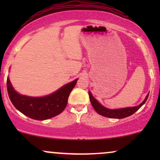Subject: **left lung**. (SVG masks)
Returning a JSON list of instances; mask_svg holds the SVG:
<instances>
[{"label":"left lung","instance_id":"left-lung-1","mask_svg":"<svg viewBox=\"0 0 160 160\" xmlns=\"http://www.w3.org/2000/svg\"><path fill=\"white\" fill-rule=\"evenodd\" d=\"M89 99H90V102L92 107L94 108L95 111L98 113V114L103 116V117H109V118H113V119H122L125 117H127L128 116L132 115L134 113H135L140 108L141 106L146 102L147 99L148 98V95L149 93L147 95L146 98L144 100V102L142 103L139 104V105L135 106V107H130V108H120V109H109V108H104V106H102L98 101L95 99L94 97L92 96V93L90 92H89Z\"/></svg>","mask_w":160,"mask_h":160}]
</instances>
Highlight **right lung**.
Returning <instances> with one entry per match:
<instances>
[{"label": "right lung", "instance_id": "1", "mask_svg": "<svg viewBox=\"0 0 160 160\" xmlns=\"http://www.w3.org/2000/svg\"><path fill=\"white\" fill-rule=\"evenodd\" d=\"M78 79L69 82L52 94L43 97H30L20 95L12 87L9 78L7 87L9 97L18 111L30 118L44 120L56 117L65 110L68 99Z\"/></svg>", "mask_w": 160, "mask_h": 160}]
</instances>
